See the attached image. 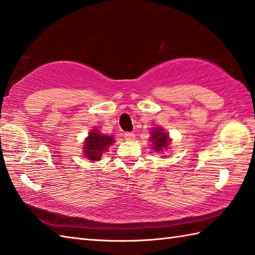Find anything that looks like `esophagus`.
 <instances>
[{
	"instance_id": "1",
	"label": "esophagus",
	"mask_w": 255,
	"mask_h": 255,
	"mask_svg": "<svg viewBox=\"0 0 255 255\" xmlns=\"http://www.w3.org/2000/svg\"><path fill=\"white\" fill-rule=\"evenodd\" d=\"M124 137H125V139H126V140H133V139H135V133L125 132Z\"/></svg>"
}]
</instances>
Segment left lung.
I'll return each instance as SVG.
<instances>
[{"label": "left lung", "mask_w": 255, "mask_h": 255, "mask_svg": "<svg viewBox=\"0 0 255 255\" xmlns=\"http://www.w3.org/2000/svg\"><path fill=\"white\" fill-rule=\"evenodd\" d=\"M150 140L152 142V149L156 151H163L166 148H168L170 139L168 133L164 131L163 128L157 127L154 128L151 131Z\"/></svg>", "instance_id": "8db88e82"}]
</instances>
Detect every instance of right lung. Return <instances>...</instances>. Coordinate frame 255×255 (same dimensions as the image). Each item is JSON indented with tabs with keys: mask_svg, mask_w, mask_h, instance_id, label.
Returning a JSON list of instances; mask_svg holds the SVG:
<instances>
[{
	"mask_svg": "<svg viewBox=\"0 0 255 255\" xmlns=\"http://www.w3.org/2000/svg\"><path fill=\"white\" fill-rule=\"evenodd\" d=\"M114 137L103 135L97 129H92L89 136L86 138L83 145V154L88 159L97 161L101 158L103 152L108 149V147L114 142Z\"/></svg>",
	"mask_w": 255,
	"mask_h": 255,
	"instance_id": "1",
	"label": "right lung"
}]
</instances>
